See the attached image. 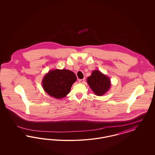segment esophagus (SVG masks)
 I'll return each mask as SVG.
<instances>
[{
  "label": "esophagus",
  "instance_id": "1",
  "mask_svg": "<svg viewBox=\"0 0 155 155\" xmlns=\"http://www.w3.org/2000/svg\"><path fill=\"white\" fill-rule=\"evenodd\" d=\"M84 79H80V80H79V81H78V82H80V83H83L84 82Z\"/></svg>",
  "mask_w": 155,
  "mask_h": 155
}]
</instances>
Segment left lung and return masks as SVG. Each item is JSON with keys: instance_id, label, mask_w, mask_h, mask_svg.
I'll list each match as a JSON object with an SVG mask.
<instances>
[{"instance_id": "obj_1", "label": "left lung", "mask_w": 155, "mask_h": 155, "mask_svg": "<svg viewBox=\"0 0 155 155\" xmlns=\"http://www.w3.org/2000/svg\"><path fill=\"white\" fill-rule=\"evenodd\" d=\"M89 86L97 96H102L107 92L111 86L110 78L99 70L92 71L87 78Z\"/></svg>"}]
</instances>
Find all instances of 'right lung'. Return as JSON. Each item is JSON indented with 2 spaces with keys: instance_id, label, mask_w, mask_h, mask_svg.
I'll return each instance as SVG.
<instances>
[{
  "instance_id": "right-lung-1",
  "label": "right lung",
  "mask_w": 155,
  "mask_h": 155,
  "mask_svg": "<svg viewBox=\"0 0 155 155\" xmlns=\"http://www.w3.org/2000/svg\"><path fill=\"white\" fill-rule=\"evenodd\" d=\"M76 80L75 74L70 70H52L45 75L42 80V87L50 96L61 99L68 94L72 85Z\"/></svg>"
}]
</instances>
